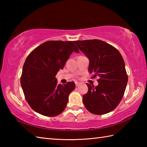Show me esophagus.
<instances>
[{
    "mask_svg": "<svg viewBox=\"0 0 147 147\" xmlns=\"http://www.w3.org/2000/svg\"><path fill=\"white\" fill-rule=\"evenodd\" d=\"M75 85H76V86H78L80 85V83H79V82H75Z\"/></svg>",
    "mask_w": 147,
    "mask_h": 147,
    "instance_id": "1",
    "label": "esophagus"
}]
</instances>
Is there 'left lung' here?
I'll list each match as a JSON object with an SVG mask.
<instances>
[{
  "mask_svg": "<svg viewBox=\"0 0 147 147\" xmlns=\"http://www.w3.org/2000/svg\"><path fill=\"white\" fill-rule=\"evenodd\" d=\"M88 58V71L93 78L99 77L94 87L87 83L88 91L83 96V102L90 112L96 115L109 113L117 107L125 92L127 75L125 63L120 52L102 40L74 41Z\"/></svg>",
  "mask_w": 147,
  "mask_h": 147,
  "instance_id": "left-lung-1",
  "label": "left lung"
}]
</instances>
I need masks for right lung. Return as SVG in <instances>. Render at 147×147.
<instances>
[{"instance_id": "obj_1", "label": "right lung", "mask_w": 147, "mask_h": 147, "mask_svg": "<svg viewBox=\"0 0 147 147\" xmlns=\"http://www.w3.org/2000/svg\"><path fill=\"white\" fill-rule=\"evenodd\" d=\"M73 42L47 41L37 47L24 62L21 85L26 101L34 111L54 117L64 111L75 83L57 84L55 75L64 68L73 52L79 53Z\"/></svg>"}]
</instances>
